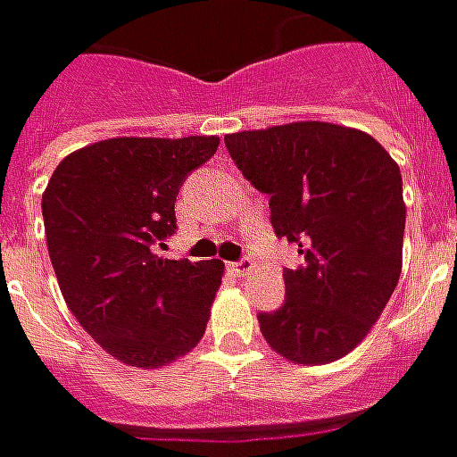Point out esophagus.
<instances>
[{"mask_svg": "<svg viewBox=\"0 0 457 457\" xmlns=\"http://www.w3.org/2000/svg\"><path fill=\"white\" fill-rule=\"evenodd\" d=\"M228 270L237 274V277H246V274L252 272V259H238V262H231V264H228Z\"/></svg>", "mask_w": 457, "mask_h": 457, "instance_id": "34e87169", "label": "esophagus"}]
</instances>
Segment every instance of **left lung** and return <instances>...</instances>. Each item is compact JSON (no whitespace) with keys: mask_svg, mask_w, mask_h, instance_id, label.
<instances>
[{"mask_svg":"<svg viewBox=\"0 0 457 457\" xmlns=\"http://www.w3.org/2000/svg\"><path fill=\"white\" fill-rule=\"evenodd\" d=\"M223 142L241 175L270 195L274 234L305 256L282 274V307L256 315L262 336L295 363L341 359L366 338L399 282L407 219L399 165L374 137L328 121Z\"/></svg>","mask_w":457,"mask_h":457,"instance_id":"8db88e82","label":"left lung"}]
</instances>
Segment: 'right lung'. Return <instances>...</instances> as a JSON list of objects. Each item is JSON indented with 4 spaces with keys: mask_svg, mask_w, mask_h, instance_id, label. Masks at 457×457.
I'll return each mask as SVG.
<instances>
[{
    "mask_svg": "<svg viewBox=\"0 0 457 457\" xmlns=\"http://www.w3.org/2000/svg\"><path fill=\"white\" fill-rule=\"evenodd\" d=\"M219 137H116L73 152L43 193L47 252L62 297L114 359L160 369L205 333L223 264L162 259L185 178Z\"/></svg>",
    "mask_w": 457,
    "mask_h": 457,
    "instance_id": "obj_1",
    "label": "right lung"
}]
</instances>
